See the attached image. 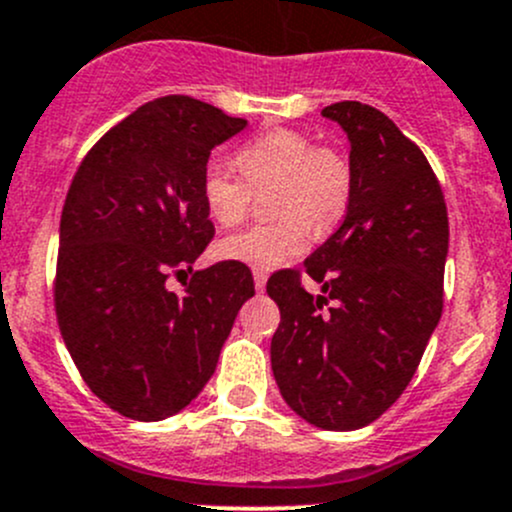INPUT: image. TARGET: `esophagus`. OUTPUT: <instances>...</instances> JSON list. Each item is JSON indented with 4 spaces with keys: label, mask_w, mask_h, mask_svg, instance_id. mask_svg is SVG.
<instances>
[{
    "label": "esophagus",
    "mask_w": 512,
    "mask_h": 512,
    "mask_svg": "<svg viewBox=\"0 0 512 512\" xmlns=\"http://www.w3.org/2000/svg\"><path fill=\"white\" fill-rule=\"evenodd\" d=\"M265 285H267V275H265V272H257L255 270V289H257V292H262V289H265Z\"/></svg>",
    "instance_id": "34e87169"
}]
</instances>
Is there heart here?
<instances>
[{"instance_id": "heart-1", "label": "heart", "mask_w": 512, "mask_h": 512, "mask_svg": "<svg viewBox=\"0 0 512 512\" xmlns=\"http://www.w3.org/2000/svg\"><path fill=\"white\" fill-rule=\"evenodd\" d=\"M235 165L242 180L223 165L210 163L203 173V203L218 225L245 218L252 190L275 188L270 210L277 220L245 227L220 242L225 260L242 262L257 272L275 270L307 250L309 227L329 232L352 203V163L332 146H314L294 128H272L237 148Z\"/></svg>"}]
</instances>
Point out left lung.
Returning a JSON list of instances; mask_svg holds the SVG:
<instances>
[{
    "mask_svg": "<svg viewBox=\"0 0 512 512\" xmlns=\"http://www.w3.org/2000/svg\"><path fill=\"white\" fill-rule=\"evenodd\" d=\"M349 138L354 173L344 223L297 270L267 280L280 307L272 374L304 421L354 431L376 421L409 386L443 312L448 213L436 173L414 141L374 106L322 111Z\"/></svg>",
    "mask_w": 512,
    "mask_h": 512,
    "instance_id": "8db88e82",
    "label": "left lung"
}]
</instances>
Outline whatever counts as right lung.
I'll return each instance as SVG.
<instances>
[{
    "instance_id": "obj_1",
    "label": "right lung",
    "mask_w": 512,
    "mask_h": 512,
    "mask_svg": "<svg viewBox=\"0 0 512 512\" xmlns=\"http://www.w3.org/2000/svg\"><path fill=\"white\" fill-rule=\"evenodd\" d=\"M245 126L198 98H156L113 126L71 180L56 319L86 386L121 416L183 411L255 294L250 267L235 260L198 270L183 292L165 287L213 240L203 173L210 151Z\"/></svg>"
}]
</instances>
